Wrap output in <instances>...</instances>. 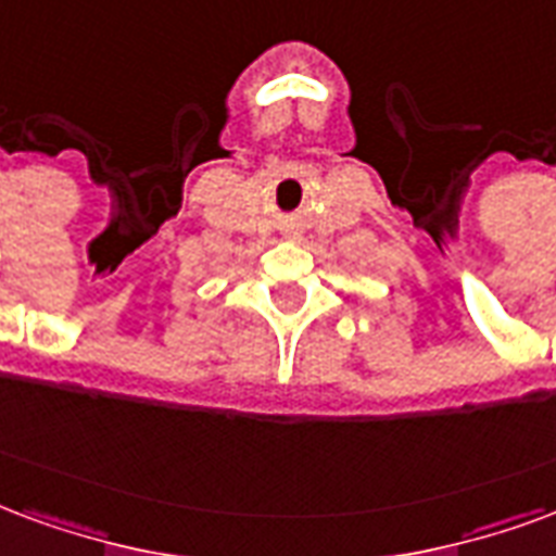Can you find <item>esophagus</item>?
<instances>
[{
  "label": "esophagus",
  "instance_id": "34e87169",
  "mask_svg": "<svg viewBox=\"0 0 556 556\" xmlns=\"http://www.w3.org/2000/svg\"><path fill=\"white\" fill-rule=\"evenodd\" d=\"M289 238H300V236H291V232H289Z\"/></svg>",
  "mask_w": 556,
  "mask_h": 556
}]
</instances>
